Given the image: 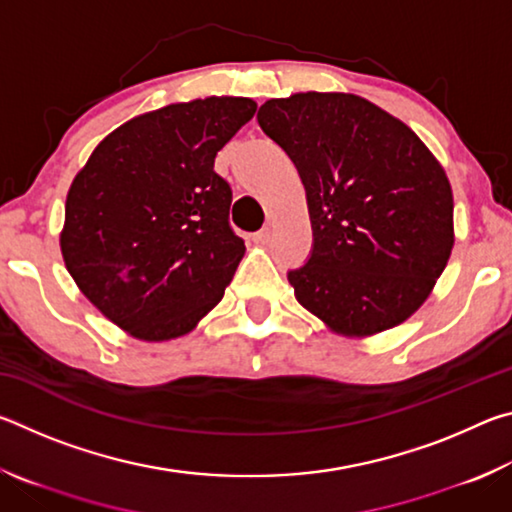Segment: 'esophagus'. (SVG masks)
I'll use <instances>...</instances> for the list:
<instances>
[{
    "label": "esophagus",
    "instance_id": "1",
    "mask_svg": "<svg viewBox=\"0 0 512 512\" xmlns=\"http://www.w3.org/2000/svg\"><path fill=\"white\" fill-rule=\"evenodd\" d=\"M271 237H273V230L271 228H264V230L255 232L253 241H255V244H259V246H264V244H268V241H271Z\"/></svg>",
    "mask_w": 512,
    "mask_h": 512
}]
</instances>
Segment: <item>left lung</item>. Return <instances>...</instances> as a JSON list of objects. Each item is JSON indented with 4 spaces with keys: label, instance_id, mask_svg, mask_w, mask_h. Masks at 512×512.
<instances>
[{
    "label": "left lung",
    "instance_id": "obj_1",
    "mask_svg": "<svg viewBox=\"0 0 512 512\" xmlns=\"http://www.w3.org/2000/svg\"><path fill=\"white\" fill-rule=\"evenodd\" d=\"M257 121L307 192L314 250L289 271L296 300L350 339L411 318L454 248L452 185L436 155L404 121L348 92L268 99Z\"/></svg>",
    "mask_w": 512,
    "mask_h": 512
}]
</instances>
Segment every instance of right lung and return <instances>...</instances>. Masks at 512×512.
Wrapping results in <instances>:
<instances>
[{
	"label": "right lung",
	"mask_w": 512,
	"mask_h": 512,
	"mask_svg": "<svg viewBox=\"0 0 512 512\" xmlns=\"http://www.w3.org/2000/svg\"><path fill=\"white\" fill-rule=\"evenodd\" d=\"M257 103L207 97L128 119L76 173L60 232L76 287L126 334L185 336L223 298L246 253L214 158Z\"/></svg>",
	"instance_id": "right-lung-1"
}]
</instances>
